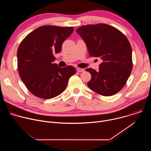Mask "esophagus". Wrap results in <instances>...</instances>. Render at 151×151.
<instances>
[{
	"label": "esophagus",
	"instance_id": "1",
	"mask_svg": "<svg viewBox=\"0 0 151 151\" xmlns=\"http://www.w3.org/2000/svg\"><path fill=\"white\" fill-rule=\"evenodd\" d=\"M76 70H77L78 72H85V69H84L79 68H78L76 69Z\"/></svg>",
	"mask_w": 151,
	"mask_h": 151
}]
</instances>
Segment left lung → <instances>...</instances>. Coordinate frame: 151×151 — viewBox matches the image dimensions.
Segmentation results:
<instances>
[{"label":"left lung","mask_w":151,"mask_h":151,"mask_svg":"<svg viewBox=\"0 0 151 151\" xmlns=\"http://www.w3.org/2000/svg\"><path fill=\"white\" fill-rule=\"evenodd\" d=\"M85 42L90 57H100L97 72L91 68L88 87L93 91L111 96L125 85L133 68L132 50L127 37L114 27L106 24L82 26L76 30Z\"/></svg>","instance_id":"obj_1"}]
</instances>
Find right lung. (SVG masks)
Segmentation results:
<instances>
[{"instance_id":"1","label":"right lung","mask_w":151,"mask_h":151,"mask_svg":"<svg viewBox=\"0 0 151 151\" xmlns=\"http://www.w3.org/2000/svg\"><path fill=\"white\" fill-rule=\"evenodd\" d=\"M73 27L41 26L29 33L17 51V66L20 78L35 96L54 98L65 90L69 78L76 73L74 67L61 68L54 55L73 32Z\"/></svg>"}]
</instances>
